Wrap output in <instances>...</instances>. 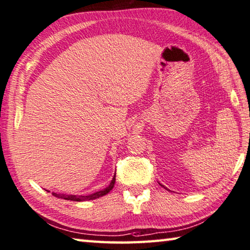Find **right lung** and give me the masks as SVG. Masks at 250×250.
I'll return each mask as SVG.
<instances>
[{
    "instance_id": "right-lung-1",
    "label": "right lung",
    "mask_w": 250,
    "mask_h": 250,
    "mask_svg": "<svg viewBox=\"0 0 250 250\" xmlns=\"http://www.w3.org/2000/svg\"><path fill=\"white\" fill-rule=\"evenodd\" d=\"M114 185H115V176L113 177L111 183H109V186L105 188V189L101 190L95 192V193H92L89 195H65V194H57L55 192H52V195L56 196V198H59V199H64V200H69V201H76V202H82V201H89V200H94V199H98L101 198V196H103L105 194H107L109 191H111Z\"/></svg>"
}]
</instances>
